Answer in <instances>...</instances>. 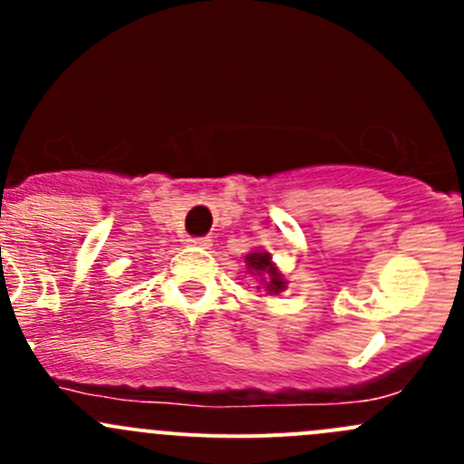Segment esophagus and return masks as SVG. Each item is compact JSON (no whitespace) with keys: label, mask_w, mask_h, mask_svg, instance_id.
<instances>
[{"label":"esophagus","mask_w":464,"mask_h":464,"mask_svg":"<svg viewBox=\"0 0 464 464\" xmlns=\"http://www.w3.org/2000/svg\"><path fill=\"white\" fill-rule=\"evenodd\" d=\"M190 246H199V249H208L210 240L208 237H188Z\"/></svg>","instance_id":"obj_1"}]
</instances>
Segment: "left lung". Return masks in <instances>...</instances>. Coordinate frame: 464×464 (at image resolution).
<instances>
[{
  "instance_id": "left-lung-1",
  "label": "left lung",
  "mask_w": 464,
  "mask_h": 464,
  "mask_svg": "<svg viewBox=\"0 0 464 464\" xmlns=\"http://www.w3.org/2000/svg\"><path fill=\"white\" fill-rule=\"evenodd\" d=\"M245 262H246V269H249V274L258 276L260 283L265 285L266 292L269 294L285 292V287H287V280L283 278V274L278 271V266L271 262V256L266 254V251H254V254L246 256Z\"/></svg>"
}]
</instances>
